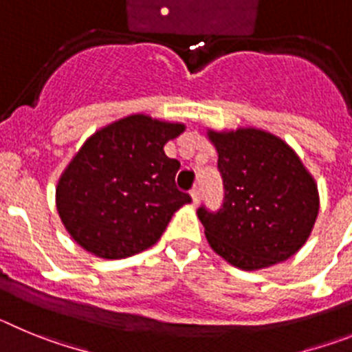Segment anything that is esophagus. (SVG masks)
Here are the masks:
<instances>
[{
    "instance_id": "obj_1",
    "label": "esophagus",
    "mask_w": 352,
    "mask_h": 352,
    "mask_svg": "<svg viewBox=\"0 0 352 352\" xmlns=\"http://www.w3.org/2000/svg\"><path fill=\"white\" fill-rule=\"evenodd\" d=\"M190 195H192V203H194V206H197L199 201H201V192H199L197 186H195V188H192Z\"/></svg>"
}]
</instances>
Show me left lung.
Returning a JSON list of instances; mask_svg holds the SVG:
<instances>
[{
  "label": "left lung",
  "mask_w": 352,
  "mask_h": 352,
  "mask_svg": "<svg viewBox=\"0 0 352 352\" xmlns=\"http://www.w3.org/2000/svg\"><path fill=\"white\" fill-rule=\"evenodd\" d=\"M219 151L223 203L197 210L219 256L239 270H261L294 256L319 213L312 174L282 139L264 130H208Z\"/></svg>",
  "instance_id": "left-lung-1"
}]
</instances>
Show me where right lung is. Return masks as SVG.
<instances>
[{
	"mask_svg": "<svg viewBox=\"0 0 352 352\" xmlns=\"http://www.w3.org/2000/svg\"><path fill=\"white\" fill-rule=\"evenodd\" d=\"M182 123L132 114L95 132L56 186L68 234L102 259H123L160 239L174 211L190 203L176 188L179 162L164 146Z\"/></svg>",
	"mask_w": 352,
	"mask_h": 352,
	"instance_id": "1",
	"label": "right lung"
}]
</instances>
